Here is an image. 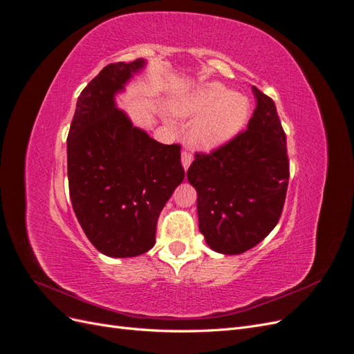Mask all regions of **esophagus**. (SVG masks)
Listing matches in <instances>:
<instances>
[{
  "mask_svg": "<svg viewBox=\"0 0 354 354\" xmlns=\"http://www.w3.org/2000/svg\"><path fill=\"white\" fill-rule=\"evenodd\" d=\"M180 161H183V167H184V170H187L188 167H189V165H192V161H193V156L189 152H183V157H180Z\"/></svg>",
  "mask_w": 354,
  "mask_h": 354,
  "instance_id": "esophagus-1",
  "label": "esophagus"
}]
</instances>
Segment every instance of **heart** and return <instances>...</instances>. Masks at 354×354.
Masks as SVG:
<instances>
[{
    "mask_svg": "<svg viewBox=\"0 0 354 354\" xmlns=\"http://www.w3.org/2000/svg\"><path fill=\"white\" fill-rule=\"evenodd\" d=\"M176 115L196 118L189 139L202 149H215L242 131L250 115V100L230 93L218 82H207L180 95L175 103Z\"/></svg>",
    "mask_w": 354,
    "mask_h": 354,
    "instance_id": "obj_1",
    "label": "heart"
}]
</instances>
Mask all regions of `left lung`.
<instances>
[{
	"label": "left lung",
	"mask_w": 354,
	"mask_h": 354,
	"mask_svg": "<svg viewBox=\"0 0 354 354\" xmlns=\"http://www.w3.org/2000/svg\"><path fill=\"white\" fill-rule=\"evenodd\" d=\"M247 130L209 156L196 153L187 179L197 192L198 229L221 254L256 247L277 225L288 185L286 134L275 103L256 86Z\"/></svg>",
	"instance_id": "1"
}]
</instances>
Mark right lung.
<instances>
[{
	"instance_id": "1",
	"label": "right lung",
	"mask_w": 354,
	"mask_h": 354,
	"mask_svg": "<svg viewBox=\"0 0 354 354\" xmlns=\"http://www.w3.org/2000/svg\"><path fill=\"white\" fill-rule=\"evenodd\" d=\"M147 66H106L80 93L67 139L70 198L91 243L109 257H136L156 243L157 220L185 171L179 145L134 127L115 95Z\"/></svg>"
}]
</instances>
